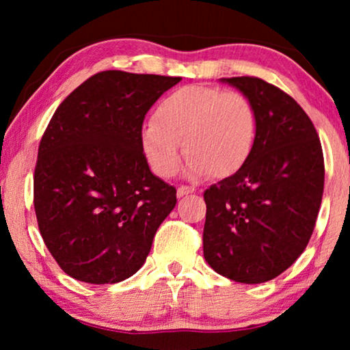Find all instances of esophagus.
Segmentation results:
<instances>
[{
  "label": "esophagus",
  "instance_id": "34e87169",
  "mask_svg": "<svg viewBox=\"0 0 350 350\" xmlns=\"http://www.w3.org/2000/svg\"><path fill=\"white\" fill-rule=\"evenodd\" d=\"M191 193H194L193 186H185V185H181V186H178V189H176V196H178V198H183V196H188V194H191Z\"/></svg>",
  "mask_w": 350,
  "mask_h": 350
}]
</instances>
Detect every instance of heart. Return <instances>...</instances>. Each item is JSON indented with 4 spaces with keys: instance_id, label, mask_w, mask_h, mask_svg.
Instances as JSON below:
<instances>
[{
    "instance_id": "heart-1",
    "label": "heart",
    "mask_w": 350,
    "mask_h": 350,
    "mask_svg": "<svg viewBox=\"0 0 350 350\" xmlns=\"http://www.w3.org/2000/svg\"><path fill=\"white\" fill-rule=\"evenodd\" d=\"M256 137V113L236 90L185 85L165 95L142 132V148L156 175L170 178L181 165L189 174L228 178L247 164Z\"/></svg>"
}]
</instances>
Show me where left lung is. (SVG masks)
Returning a JSON list of instances; mask_svg holds the SVG:
<instances>
[{
    "mask_svg": "<svg viewBox=\"0 0 350 350\" xmlns=\"http://www.w3.org/2000/svg\"><path fill=\"white\" fill-rule=\"evenodd\" d=\"M250 100L255 145L237 174L204 193V256L241 284L275 279L308 247L322 204L325 164L319 133L295 98L265 79H223Z\"/></svg>",
    "mask_w": 350,
    "mask_h": 350,
    "instance_id": "obj_1",
    "label": "left lung"
}]
</instances>
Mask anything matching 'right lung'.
Here are the masks:
<instances>
[{"instance_id": "1", "label": "right lung", "mask_w": 350, "mask_h": 350, "mask_svg": "<svg viewBox=\"0 0 350 350\" xmlns=\"http://www.w3.org/2000/svg\"><path fill=\"white\" fill-rule=\"evenodd\" d=\"M181 78L108 70L55 109L38 150L33 204L47 250L88 284L135 274L176 189L151 174L142 148L145 116Z\"/></svg>"}]
</instances>
